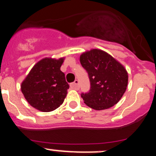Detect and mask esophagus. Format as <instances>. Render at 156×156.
Masks as SVG:
<instances>
[{
  "label": "esophagus",
  "mask_w": 156,
  "mask_h": 156,
  "mask_svg": "<svg viewBox=\"0 0 156 156\" xmlns=\"http://www.w3.org/2000/svg\"><path fill=\"white\" fill-rule=\"evenodd\" d=\"M70 87L72 89L78 90L80 89V83H79L78 80H75V81L70 84Z\"/></svg>",
  "instance_id": "obj_1"
}]
</instances>
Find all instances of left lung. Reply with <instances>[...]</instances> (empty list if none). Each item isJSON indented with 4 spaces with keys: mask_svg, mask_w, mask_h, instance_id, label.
Listing matches in <instances>:
<instances>
[{
    "mask_svg": "<svg viewBox=\"0 0 156 156\" xmlns=\"http://www.w3.org/2000/svg\"><path fill=\"white\" fill-rule=\"evenodd\" d=\"M80 63L90 82L89 92L81 94L84 103L98 111L116 104L127 87L128 74L124 67L106 52L98 49L82 54Z\"/></svg>",
    "mask_w": 156,
    "mask_h": 156,
    "instance_id": "obj_1",
    "label": "left lung"
}]
</instances>
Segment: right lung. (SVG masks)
<instances>
[{"mask_svg":"<svg viewBox=\"0 0 156 156\" xmlns=\"http://www.w3.org/2000/svg\"><path fill=\"white\" fill-rule=\"evenodd\" d=\"M63 58L42 59L36 63L21 86L25 99L37 110L54 111L63 103L69 88L61 71Z\"/></svg>","mask_w":156,"mask_h":156,"instance_id":"right-lung-1","label":"right lung"}]
</instances>
